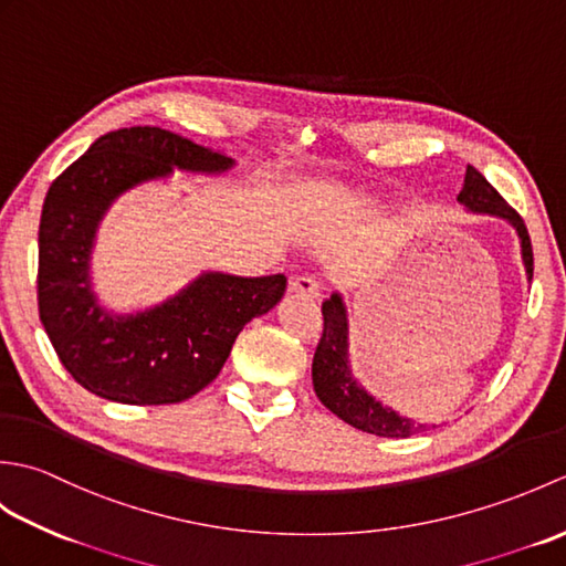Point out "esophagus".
<instances>
[{
	"label": "esophagus",
	"mask_w": 566,
	"mask_h": 566,
	"mask_svg": "<svg viewBox=\"0 0 566 566\" xmlns=\"http://www.w3.org/2000/svg\"><path fill=\"white\" fill-rule=\"evenodd\" d=\"M290 292L304 298H318L321 296V284L308 274H298L290 282Z\"/></svg>",
	"instance_id": "obj_1"
}]
</instances>
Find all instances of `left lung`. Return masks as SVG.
<instances>
[{"label": "left lung", "mask_w": 566, "mask_h": 566, "mask_svg": "<svg viewBox=\"0 0 566 566\" xmlns=\"http://www.w3.org/2000/svg\"><path fill=\"white\" fill-rule=\"evenodd\" d=\"M457 201L467 211L496 216V219L509 221L521 240V258L525 264L527 280H533V245L531 235L523 219L515 213L506 199L486 182V177L476 167L467 165L464 185ZM323 311V338L316 347L314 365H311V377H314V391L321 403L331 413L345 420L363 432H371L379 438H408L416 432H423L428 426L416 423V420L399 416L391 406L377 401L363 384L353 375L350 367V321H347V306L343 294L333 292L321 306ZM436 428V426H432Z\"/></svg>", "instance_id": "1"}]
</instances>
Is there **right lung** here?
<instances>
[{
	"label": "right lung",
	"instance_id": "add662e5",
	"mask_svg": "<svg viewBox=\"0 0 566 566\" xmlns=\"http://www.w3.org/2000/svg\"><path fill=\"white\" fill-rule=\"evenodd\" d=\"M235 160L158 126L112 130L51 185L39 228V316L72 379L106 401L177 403L211 384L245 323L282 302L284 274L203 270L165 302L106 308L92 284L97 231L114 203L177 172L223 175Z\"/></svg>",
	"mask_w": 566,
	"mask_h": 566
}]
</instances>
